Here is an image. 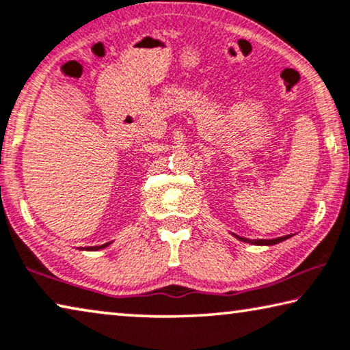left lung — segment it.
Masks as SVG:
<instances>
[{"label":"left lung","mask_w":350,"mask_h":350,"mask_svg":"<svg viewBox=\"0 0 350 350\" xmlns=\"http://www.w3.org/2000/svg\"><path fill=\"white\" fill-rule=\"evenodd\" d=\"M236 239L243 241V243H249V244H254V245H275L278 243H283V241H286L288 238H291V234H286V236H282V238H273V239H247L243 238V236H236Z\"/></svg>","instance_id":"left-lung-1"}]
</instances>
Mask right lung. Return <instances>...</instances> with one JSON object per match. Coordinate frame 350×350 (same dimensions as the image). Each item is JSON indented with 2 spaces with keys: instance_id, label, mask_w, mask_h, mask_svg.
Returning <instances> with one entry per match:
<instances>
[{
  "instance_id": "obj_1",
  "label": "right lung",
  "mask_w": 350,
  "mask_h": 350,
  "mask_svg": "<svg viewBox=\"0 0 350 350\" xmlns=\"http://www.w3.org/2000/svg\"><path fill=\"white\" fill-rule=\"evenodd\" d=\"M111 243H106L103 245H95V247H88V250H100V249H105V247L109 245Z\"/></svg>"
}]
</instances>
